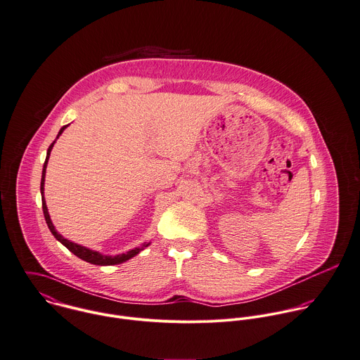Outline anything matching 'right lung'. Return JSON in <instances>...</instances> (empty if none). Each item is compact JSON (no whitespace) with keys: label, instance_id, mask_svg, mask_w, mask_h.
I'll return each mask as SVG.
<instances>
[{"label":"right lung","instance_id":"right-lung-1","mask_svg":"<svg viewBox=\"0 0 360 360\" xmlns=\"http://www.w3.org/2000/svg\"><path fill=\"white\" fill-rule=\"evenodd\" d=\"M65 127H67V126H63V127L60 129V131H58V134H57V139H58V136L63 133V130H64ZM54 141H56V140H54ZM54 141L50 144V147H49V150H47L46 161H44V164H43V171H41V181H40V193H41V207H43V214H44V220H46V223H47V227L50 229V231H51V234L54 236V238H56V240H58L64 247H67V248H68V251H71L74 255H77V257H78V258H81L82 261L89 262V264H92V265H117V264L126 262L127 259L133 258V257H134V255H137L140 251H143L146 247H148L150 244H143L141 247L134 248V250H131V251H129V252H126V254L116 255V257H106V255H102V254H99V252H96V251L88 250V248H85V247H82V245H78V244H75V243H71V241L65 240L63 236H60V234L56 231V229H54V226H53V223H51V220H50V216H49V212H47V206H46L44 198H43V189H44V188H43V185H44L46 165H47V160H49V155H50V151H51V148H53Z\"/></svg>","mask_w":360,"mask_h":360}]
</instances>
